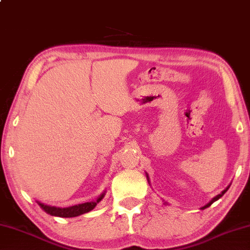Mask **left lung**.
<instances>
[{
  "label": "left lung",
  "mask_w": 250,
  "mask_h": 250,
  "mask_svg": "<svg viewBox=\"0 0 250 250\" xmlns=\"http://www.w3.org/2000/svg\"><path fill=\"white\" fill-rule=\"evenodd\" d=\"M147 177H148V176H147ZM228 188H229V187H227V188H226V189H225V190H223V191H222V194H219V195H217V196H216V197H215V198H212V199L210 200V202L207 204V205H205V206H204V207H202V208H203V209H205V208H206V207H209V206L211 205V204H212V203H214V202H216V200H218V199H219L220 197H222V196H223V195H224L225 193H226V191H227V189H228Z\"/></svg>",
  "instance_id": "left-lung-1"
}]
</instances>
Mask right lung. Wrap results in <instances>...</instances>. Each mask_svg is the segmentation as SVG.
Wrapping results in <instances>:
<instances>
[{"instance_id": "add662e5", "label": "right lung", "mask_w": 250, "mask_h": 250, "mask_svg": "<svg viewBox=\"0 0 250 250\" xmlns=\"http://www.w3.org/2000/svg\"><path fill=\"white\" fill-rule=\"evenodd\" d=\"M104 197V194H102L100 197L97 198L96 202H91V203H84V204H80V205H75L72 207H67V208H59V207H52V206H47L44 205V204L39 203V205L42 207V209L50 214L52 216H57V217H76V216H80L82 214H85V212H88L89 210H92L94 207L97 205L98 202H101L102 198Z\"/></svg>"}]
</instances>
